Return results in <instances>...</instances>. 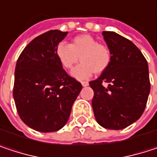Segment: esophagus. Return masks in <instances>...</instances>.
<instances>
[{"label": "esophagus", "instance_id": "esophagus-1", "mask_svg": "<svg viewBox=\"0 0 157 157\" xmlns=\"http://www.w3.org/2000/svg\"><path fill=\"white\" fill-rule=\"evenodd\" d=\"M81 83H82V86H84V87H85V86H87V85L89 84V82H82Z\"/></svg>", "mask_w": 157, "mask_h": 157}]
</instances>
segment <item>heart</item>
Here are the masks:
<instances>
[{
    "label": "heart",
    "mask_w": 157,
    "mask_h": 157,
    "mask_svg": "<svg viewBox=\"0 0 157 157\" xmlns=\"http://www.w3.org/2000/svg\"><path fill=\"white\" fill-rule=\"evenodd\" d=\"M55 54L65 70L72 69L81 59L82 63L71 73V75L77 80L90 78L94 73H104L112 60L109 48L99 44V41L90 34L75 36L70 44L60 43L56 46Z\"/></svg>",
    "instance_id": "obj_1"
}]
</instances>
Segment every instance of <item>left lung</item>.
<instances>
[{"mask_svg":"<svg viewBox=\"0 0 157 157\" xmlns=\"http://www.w3.org/2000/svg\"><path fill=\"white\" fill-rule=\"evenodd\" d=\"M103 36L112 60L106 71L89 82L94 94L92 105L101 126L121 130L137 121L145 108L150 93L148 64L128 39L114 32H103Z\"/></svg>","mask_w":157,"mask_h":157,"instance_id":"1","label":"left lung"}]
</instances>
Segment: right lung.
<instances>
[{"instance_id": "right-lung-1", "label": "right lung", "mask_w": 157, "mask_h": 157, "mask_svg": "<svg viewBox=\"0 0 157 157\" xmlns=\"http://www.w3.org/2000/svg\"><path fill=\"white\" fill-rule=\"evenodd\" d=\"M68 32L52 30L34 38L18 58L13 99L22 122L32 129L49 133L63 128L82 84L67 75L55 49Z\"/></svg>"}]
</instances>
